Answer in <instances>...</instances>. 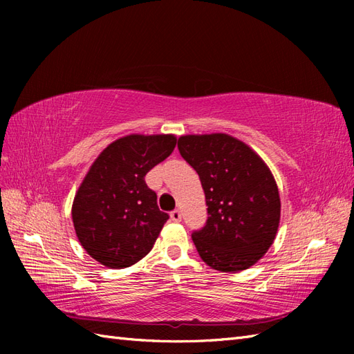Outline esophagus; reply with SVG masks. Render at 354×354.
Listing matches in <instances>:
<instances>
[{
	"mask_svg": "<svg viewBox=\"0 0 354 354\" xmlns=\"http://www.w3.org/2000/svg\"><path fill=\"white\" fill-rule=\"evenodd\" d=\"M169 217H171V220H173L174 223H178V221H181V214H180V211H178V209L171 211Z\"/></svg>",
	"mask_w": 354,
	"mask_h": 354,
	"instance_id": "esophagus-1",
	"label": "esophagus"
}]
</instances>
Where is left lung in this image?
<instances>
[{
	"label": "left lung",
	"instance_id": "obj_1",
	"mask_svg": "<svg viewBox=\"0 0 354 354\" xmlns=\"http://www.w3.org/2000/svg\"><path fill=\"white\" fill-rule=\"evenodd\" d=\"M178 151L198 173L208 205L205 227L192 239L211 269H250L272 246L281 198L270 168L248 145L224 134H187Z\"/></svg>",
	"mask_w": 354,
	"mask_h": 354
}]
</instances>
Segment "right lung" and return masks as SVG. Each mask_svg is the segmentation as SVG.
Listing matches in <instances>:
<instances>
[{"instance_id": "add662e5", "label": "right lung", "mask_w": 354, "mask_h": 354, "mask_svg": "<svg viewBox=\"0 0 354 354\" xmlns=\"http://www.w3.org/2000/svg\"><path fill=\"white\" fill-rule=\"evenodd\" d=\"M176 143L174 134H128L95 158L72 203L75 233L95 261L124 269L151 252L168 214L159 211L145 176Z\"/></svg>"}]
</instances>
